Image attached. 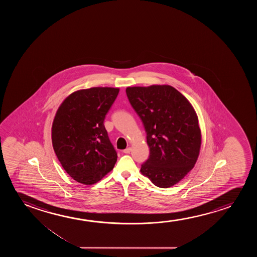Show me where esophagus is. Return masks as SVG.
<instances>
[{"instance_id":"obj_1","label":"esophagus","mask_w":257,"mask_h":257,"mask_svg":"<svg viewBox=\"0 0 257 257\" xmlns=\"http://www.w3.org/2000/svg\"><path fill=\"white\" fill-rule=\"evenodd\" d=\"M132 151V148H125V149H124V150H123V153H124V154H130V152Z\"/></svg>"}]
</instances>
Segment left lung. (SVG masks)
Segmentation results:
<instances>
[{
	"instance_id": "obj_1",
	"label": "left lung",
	"mask_w": 257,
	"mask_h": 257,
	"mask_svg": "<svg viewBox=\"0 0 257 257\" xmlns=\"http://www.w3.org/2000/svg\"><path fill=\"white\" fill-rule=\"evenodd\" d=\"M127 97L144 124L150 155L141 172L155 186L179 183L197 162L198 118L188 99L169 85L128 87Z\"/></svg>"
}]
</instances>
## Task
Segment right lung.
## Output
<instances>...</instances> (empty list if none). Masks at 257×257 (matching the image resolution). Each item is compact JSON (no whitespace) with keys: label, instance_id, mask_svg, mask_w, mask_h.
I'll return each instance as SVG.
<instances>
[{"label":"right lung","instance_id":"add662e5","mask_svg":"<svg viewBox=\"0 0 257 257\" xmlns=\"http://www.w3.org/2000/svg\"><path fill=\"white\" fill-rule=\"evenodd\" d=\"M119 88L95 87L72 93L57 110L52 126L53 149L78 183H97L112 170L117 155L103 121Z\"/></svg>","mask_w":257,"mask_h":257}]
</instances>
